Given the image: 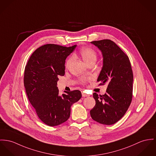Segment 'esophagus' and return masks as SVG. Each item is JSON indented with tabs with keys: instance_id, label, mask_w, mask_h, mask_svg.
<instances>
[{
	"instance_id": "obj_1",
	"label": "esophagus",
	"mask_w": 156,
	"mask_h": 156,
	"mask_svg": "<svg viewBox=\"0 0 156 156\" xmlns=\"http://www.w3.org/2000/svg\"><path fill=\"white\" fill-rule=\"evenodd\" d=\"M82 96H83V97H88V96H90V95L85 93L84 92H82Z\"/></svg>"
}]
</instances>
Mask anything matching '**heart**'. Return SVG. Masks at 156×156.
<instances>
[{
    "mask_svg": "<svg viewBox=\"0 0 156 156\" xmlns=\"http://www.w3.org/2000/svg\"><path fill=\"white\" fill-rule=\"evenodd\" d=\"M80 53L83 59L87 64L89 63L92 61H96L97 59V54L96 51L93 49L90 48H81L80 51ZM72 60V57H70L67 60L66 63V66L67 67L70 65Z\"/></svg>",
    "mask_w": 156,
    "mask_h": 156,
    "instance_id": "obj_1",
    "label": "heart"
}]
</instances>
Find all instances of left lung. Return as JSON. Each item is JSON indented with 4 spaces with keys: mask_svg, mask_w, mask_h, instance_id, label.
<instances>
[{
    "mask_svg": "<svg viewBox=\"0 0 156 156\" xmlns=\"http://www.w3.org/2000/svg\"><path fill=\"white\" fill-rule=\"evenodd\" d=\"M103 56V66L97 81L108 84L106 93H93L96 105L90 110L92 119L106 125L115 123L123 116L132 101L133 73L128 56L110 40L91 42Z\"/></svg>",
    "mask_w": 156,
    "mask_h": 156,
    "instance_id": "8db88e82",
    "label": "left lung"
}]
</instances>
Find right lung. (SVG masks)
Wrapping results in <instances>:
<instances>
[{
	"label": "right lung",
	"instance_id": "right-lung-1",
	"mask_svg": "<svg viewBox=\"0 0 156 156\" xmlns=\"http://www.w3.org/2000/svg\"><path fill=\"white\" fill-rule=\"evenodd\" d=\"M76 47L48 44L37 48L25 68L24 83L28 98L38 118L50 126L68 120L71 107L82 97L79 90L59 94L58 76L65 75V60Z\"/></svg>",
	"mask_w": 156,
	"mask_h": 156
}]
</instances>
